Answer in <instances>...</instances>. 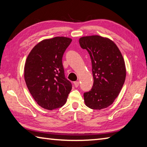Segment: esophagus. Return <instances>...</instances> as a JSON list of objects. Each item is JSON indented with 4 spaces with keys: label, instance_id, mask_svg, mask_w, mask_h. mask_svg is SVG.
I'll list each match as a JSON object with an SVG mask.
<instances>
[{
    "label": "esophagus",
    "instance_id": "34e87169",
    "mask_svg": "<svg viewBox=\"0 0 147 147\" xmlns=\"http://www.w3.org/2000/svg\"><path fill=\"white\" fill-rule=\"evenodd\" d=\"M74 86H75V87H78L79 86V82H78V81L74 82Z\"/></svg>",
    "mask_w": 147,
    "mask_h": 147
}]
</instances>
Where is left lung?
<instances>
[{
    "label": "left lung",
    "instance_id": "obj_1",
    "mask_svg": "<svg viewBox=\"0 0 147 147\" xmlns=\"http://www.w3.org/2000/svg\"><path fill=\"white\" fill-rule=\"evenodd\" d=\"M79 43L90 55L94 79L92 89L84 94L85 105L96 110L108 107L118 97L126 77L121 53L114 42L98 35L82 37Z\"/></svg>",
    "mask_w": 147,
    "mask_h": 147
}]
</instances>
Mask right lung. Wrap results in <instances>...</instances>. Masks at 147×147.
<instances>
[{"mask_svg":"<svg viewBox=\"0 0 147 147\" xmlns=\"http://www.w3.org/2000/svg\"><path fill=\"white\" fill-rule=\"evenodd\" d=\"M71 41L63 36L44 40L33 48L26 59V85L36 102L45 109L62 107L72 89L62 65L63 53Z\"/></svg>","mask_w":147,"mask_h":147,"instance_id":"1","label":"right lung"}]
</instances>
